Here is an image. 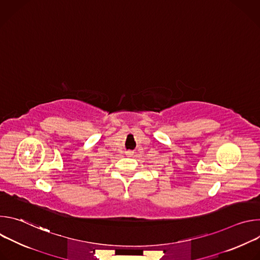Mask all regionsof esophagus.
I'll return each mask as SVG.
<instances>
[{
	"label": "esophagus",
	"mask_w": 260,
	"mask_h": 260,
	"mask_svg": "<svg viewBox=\"0 0 260 260\" xmlns=\"http://www.w3.org/2000/svg\"><path fill=\"white\" fill-rule=\"evenodd\" d=\"M125 154H126L127 156H132V155L134 154V151H132V150H128V151H126V152H125Z\"/></svg>",
	"instance_id": "34e87169"
}]
</instances>
